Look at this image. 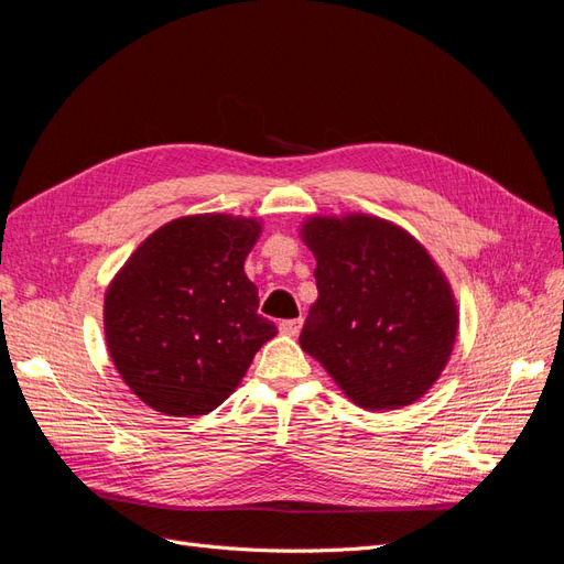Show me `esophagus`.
Wrapping results in <instances>:
<instances>
[{
  "instance_id": "1",
  "label": "esophagus",
  "mask_w": 564,
  "mask_h": 564,
  "mask_svg": "<svg viewBox=\"0 0 564 564\" xmlns=\"http://www.w3.org/2000/svg\"><path fill=\"white\" fill-rule=\"evenodd\" d=\"M301 327H303V319L301 317L299 319H282L280 322V332L284 336H296L301 332Z\"/></svg>"
}]
</instances>
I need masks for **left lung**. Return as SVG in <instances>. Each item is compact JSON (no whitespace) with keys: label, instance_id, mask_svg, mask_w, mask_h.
Here are the masks:
<instances>
[{"label":"left lung","instance_id":"left-lung-1","mask_svg":"<svg viewBox=\"0 0 564 564\" xmlns=\"http://www.w3.org/2000/svg\"><path fill=\"white\" fill-rule=\"evenodd\" d=\"M317 301L301 348L369 412L414 404L454 350L458 308L445 272L404 228L369 214L311 216Z\"/></svg>","mask_w":564,"mask_h":564}]
</instances>
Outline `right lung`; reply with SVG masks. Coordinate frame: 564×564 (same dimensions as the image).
Masks as SVG:
<instances>
[{
  "instance_id": "right-lung-1",
  "label": "right lung",
  "mask_w": 564,
  "mask_h": 564,
  "mask_svg": "<svg viewBox=\"0 0 564 564\" xmlns=\"http://www.w3.org/2000/svg\"><path fill=\"white\" fill-rule=\"evenodd\" d=\"M261 220L195 214L139 245L106 289L104 329L119 377L166 416H202L230 398L278 334L259 315L245 259Z\"/></svg>"
}]
</instances>
